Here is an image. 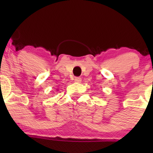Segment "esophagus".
Listing matches in <instances>:
<instances>
[{"label": "esophagus", "instance_id": "34e87169", "mask_svg": "<svg viewBox=\"0 0 153 153\" xmlns=\"http://www.w3.org/2000/svg\"><path fill=\"white\" fill-rule=\"evenodd\" d=\"M75 83H81V78L78 77V78H75Z\"/></svg>", "mask_w": 153, "mask_h": 153}]
</instances>
